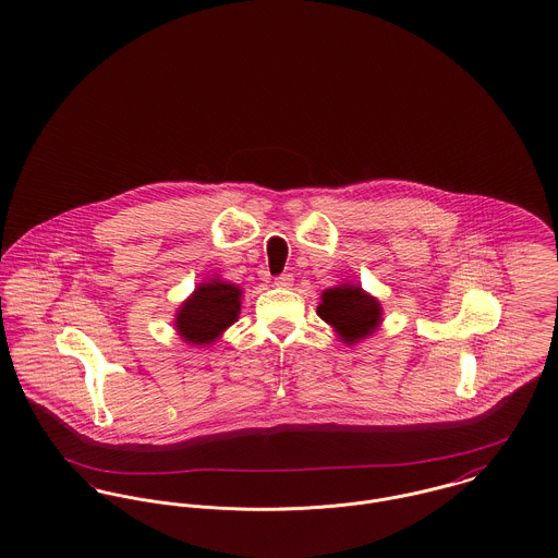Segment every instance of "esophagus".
Wrapping results in <instances>:
<instances>
[{
	"label": "esophagus",
	"instance_id": "1",
	"mask_svg": "<svg viewBox=\"0 0 558 558\" xmlns=\"http://www.w3.org/2000/svg\"><path fill=\"white\" fill-rule=\"evenodd\" d=\"M274 284H276L278 289H289V287H293V276H291V274H282V276H278V278L274 280Z\"/></svg>",
	"mask_w": 558,
	"mask_h": 558
}]
</instances>
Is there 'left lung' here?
<instances>
[{
	"instance_id": "left-lung-1",
	"label": "left lung",
	"mask_w": 558,
	"mask_h": 558,
	"mask_svg": "<svg viewBox=\"0 0 558 558\" xmlns=\"http://www.w3.org/2000/svg\"><path fill=\"white\" fill-rule=\"evenodd\" d=\"M316 314L333 327L336 336L347 347L371 338L383 323L380 302L360 284L347 280L320 293Z\"/></svg>"
}]
</instances>
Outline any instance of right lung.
I'll list each match as a JSON object with an SVG mask.
<instances>
[{
	"instance_id": "add662e5",
	"label": "right lung",
	"mask_w": 558,
	"mask_h": 558,
	"mask_svg": "<svg viewBox=\"0 0 558 558\" xmlns=\"http://www.w3.org/2000/svg\"><path fill=\"white\" fill-rule=\"evenodd\" d=\"M242 287L222 280L220 276L205 278L175 312V331L190 347L214 344L242 310Z\"/></svg>"
}]
</instances>
